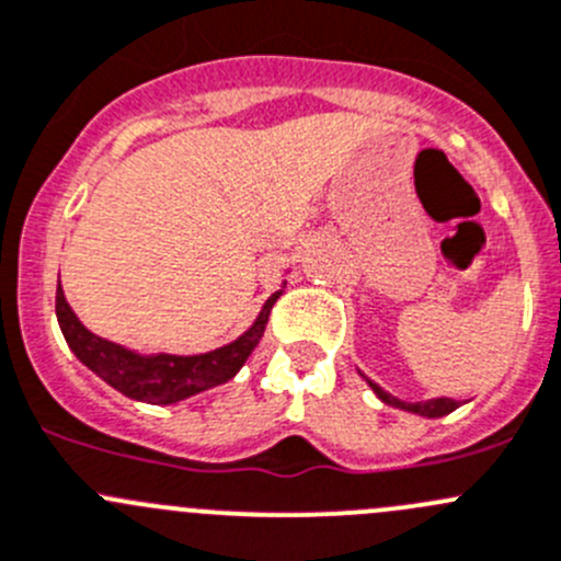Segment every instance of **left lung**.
Wrapping results in <instances>:
<instances>
[{
  "label": "left lung",
  "instance_id": "left-lung-1",
  "mask_svg": "<svg viewBox=\"0 0 561 561\" xmlns=\"http://www.w3.org/2000/svg\"><path fill=\"white\" fill-rule=\"evenodd\" d=\"M367 383H369V389H373L375 394L386 402V405L402 408V411L419 413V416L438 419V416H447V413H453L455 408H458V400H449V397H436V400H422V402H405V400H397V397H391L389 391H383L378 383H373L369 378H367Z\"/></svg>",
  "mask_w": 561,
  "mask_h": 561
}]
</instances>
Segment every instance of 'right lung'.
<instances>
[{
    "instance_id": "right-lung-1",
    "label": "right lung",
    "mask_w": 561,
    "mask_h": 561,
    "mask_svg": "<svg viewBox=\"0 0 561 561\" xmlns=\"http://www.w3.org/2000/svg\"><path fill=\"white\" fill-rule=\"evenodd\" d=\"M279 296L282 290L274 293L263 304L252 329L243 331L236 342L216 347V351L199 353V356H175V353L145 356V353L128 351V347L117 345V342H108L103 336L92 334L76 318L70 304L65 301L62 285H57V320L65 334V342L76 353V358L87 364L95 375H101L108 386L123 391L130 400L170 405V402H181L186 397L210 389V386L227 383L230 378H236L238 369L243 367V362L257 347L265 323H268L271 307H274Z\"/></svg>"
}]
</instances>
